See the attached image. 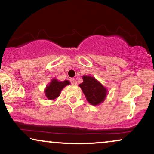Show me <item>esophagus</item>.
I'll use <instances>...</instances> for the list:
<instances>
[{
	"label": "esophagus",
	"mask_w": 154,
	"mask_h": 154,
	"mask_svg": "<svg viewBox=\"0 0 154 154\" xmlns=\"http://www.w3.org/2000/svg\"><path fill=\"white\" fill-rule=\"evenodd\" d=\"M70 82H71V83L72 85H77V81H76L75 79H70Z\"/></svg>",
	"instance_id": "34e87169"
}]
</instances>
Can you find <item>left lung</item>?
<instances>
[{
  "instance_id": "8db88e82",
  "label": "left lung",
  "mask_w": 154,
  "mask_h": 154,
  "mask_svg": "<svg viewBox=\"0 0 154 154\" xmlns=\"http://www.w3.org/2000/svg\"><path fill=\"white\" fill-rule=\"evenodd\" d=\"M83 82L79 85L87 100L95 106L103 101L106 95V89L93 77L83 76Z\"/></svg>"
}]
</instances>
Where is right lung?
<instances>
[{
  "label": "right lung",
  "instance_id": "right-lung-1",
  "mask_svg": "<svg viewBox=\"0 0 154 154\" xmlns=\"http://www.w3.org/2000/svg\"><path fill=\"white\" fill-rule=\"evenodd\" d=\"M70 82L68 80L63 82H59L56 79H54L51 81L48 86H47L45 91V95L49 100H53L59 96L61 90L66 85H69Z\"/></svg>",
  "mask_w": 154,
  "mask_h": 154
}]
</instances>
